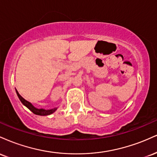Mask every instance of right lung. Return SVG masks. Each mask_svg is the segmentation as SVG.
<instances>
[{
	"instance_id": "1",
	"label": "right lung",
	"mask_w": 157,
	"mask_h": 157,
	"mask_svg": "<svg viewBox=\"0 0 157 157\" xmlns=\"http://www.w3.org/2000/svg\"><path fill=\"white\" fill-rule=\"evenodd\" d=\"M16 93H17V97H18L19 100H21V102L26 106V108H28L32 112H33L35 114L37 115H40V116H46V115H50L52 113H53L55 111H56V110L57 109V108H54V109H37V108H35L31 102H29L27 100H25L24 98H23L21 95L19 94V93L17 92V91L16 90Z\"/></svg>"
}]
</instances>
